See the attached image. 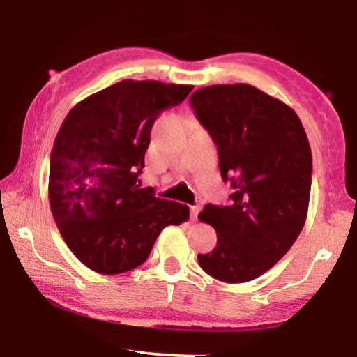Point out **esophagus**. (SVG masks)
<instances>
[{"label":"esophagus","mask_w":357,"mask_h":357,"mask_svg":"<svg viewBox=\"0 0 357 357\" xmlns=\"http://www.w3.org/2000/svg\"><path fill=\"white\" fill-rule=\"evenodd\" d=\"M202 206L200 204H195V206H190V217L192 220H197L198 219V214H200Z\"/></svg>","instance_id":"obj_1"}]
</instances>
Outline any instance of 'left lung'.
Here are the masks:
<instances>
[{
	"label": "left lung",
	"mask_w": 357,
	"mask_h": 357,
	"mask_svg": "<svg viewBox=\"0 0 357 357\" xmlns=\"http://www.w3.org/2000/svg\"><path fill=\"white\" fill-rule=\"evenodd\" d=\"M190 105L215 143L222 179L234 189L229 206L206 204L198 215L217 233V247L198 255V264L217 280H253L291 249L305 223V130L293 108L247 83L202 88Z\"/></svg>",
	"instance_id": "8db88e82"
}]
</instances>
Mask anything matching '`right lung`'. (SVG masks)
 <instances>
[{"label":"right lung","mask_w":357,"mask_h":357,"mask_svg":"<svg viewBox=\"0 0 357 357\" xmlns=\"http://www.w3.org/2000/svg\"><path fill=\"white\" fill-rule=\"evenodd\" d=\"M193 86L123 80L72 108L50 154L48 200L72 253L100 274L146 261L167 225L189 219V206L140 189L151 128Z\"/></svg>","instance_id":"1"}]
</instances>
